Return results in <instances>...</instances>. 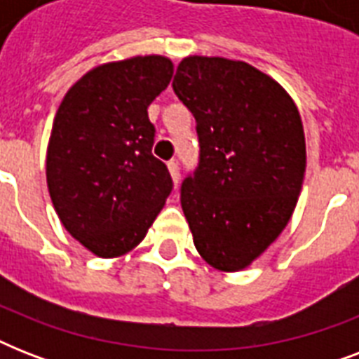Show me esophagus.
Masks as SVG:
<instances>
[{"mask_svg": "<svg viewBox=\"0 0 359 359\" xmlns=\"http://www.w3.org/2000/svg\"><path fill=\"white\" fill-rule=\"evenodd\" d=\"M168 169H169V173H171V179H173L175 184H179V180H180V169H179V163L175 162V160H171V162L168 163Z\"/></svg>", "mask_w": 359, "mask_h": 359, "instance_id": "obj_1", "label": "esophagus"}]
</instances>
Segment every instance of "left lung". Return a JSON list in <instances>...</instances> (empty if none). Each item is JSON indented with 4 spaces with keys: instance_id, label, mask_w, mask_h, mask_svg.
Instances as JSON below:
<instances>
[{
    "instance_id": "obj_1",
    "label": "left lung",
    "mask_w": 359,
    "mask_h": 359,
    "mask_svg": "<svg viewBox=\"0 0 359 359\" xmlns=\"http://www.w3.org/2000/svg\"><path fill=\"white\" fill-rule=\"evenodd\" d=\"M173 91L196 117L199 163L180 188L194 244L210 266H250L289 224L306 137L285 89L244 61L191 55Z\"/></svg>"
}]
</instances>
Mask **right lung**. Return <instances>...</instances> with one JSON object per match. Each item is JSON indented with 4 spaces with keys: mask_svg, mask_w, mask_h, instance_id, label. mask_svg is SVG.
Returning <instances> with one entry per match:
<instances>
[{
    "mask_svg": "<svg viewBox=\"0 0 359 359\" xmlns=\"http://www.w3.org/2000/svg\"><path fill=\"white\" fill-rule=\"evenodd\" d=\"M162 55L100 65L65 95L46 154L48 191L61 224L95 255L109 259L145 238L173 190L152 154L147 108L169 86Z\"/></svg>",
    "mask_w": 359,
    "mask_h": 359,
    "instance_id": "add662e5",
    "label": "right lung"
}]
</instances>
